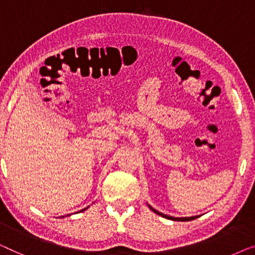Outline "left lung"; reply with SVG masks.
I'll use <instances>...</instances> for the list:
<instances>
[{
	"mask_svg": "<svg viewBox=\"0 0 255 255\" xmlns=\"http://www.w3.org/2000/svg\"><path fill=\"white\" fill-rule=\"evenodd\" d=\"M150 209H151L153 213H156L157 215H159V216H162L164 218H167V220H171V221H179V222H188V221H193L195 220V218H198L199 216H193V217H172V216H168V215H165L163 213H159L158 210L153 209L151 206H149Z\"/></svg>",
	"mask_w": 255,
	"mask_h": 255,
	"instance_id": "8db88e82",
	"label": "left lung"
}]
</instances>
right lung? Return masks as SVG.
<instances>
[{"label": "right lung", "mask_w": 255, "mask_h": 255, "mask_svg": "<svg viewBox=\"0 0 255 255\" xmlns=\"http://www.w3.org/2000/svg\"><path fill=\"white\" fill-rule=\"evenodd\" d=\"M87 209H88V207H87V208H84V209H83V210H81V211H84V210H87Z\"/></svg>", "instance_id": "1"}]
</instances>
